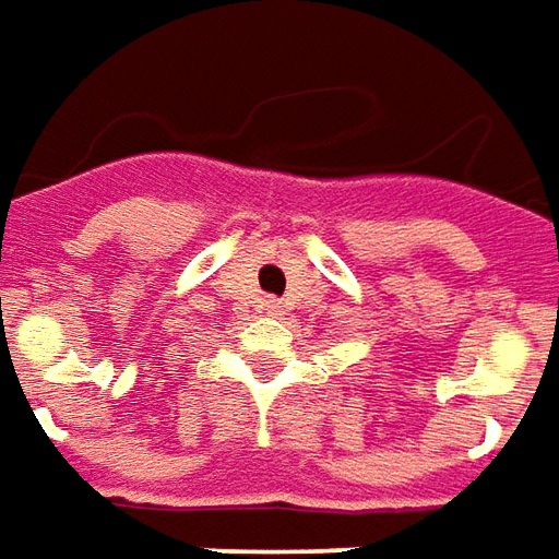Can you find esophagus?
Returning a JSON list of instances; mask_svg holds the SVG:
<instances>
[{
	"mask_svg": "<svg viewBox=\"0 0 559 559\" xmlns=\"http://www.w3.org/2000/svg\"><path fill=\"white\" fill-rule=\"evenodd\" d=\"M264 310L276 316V312H280V304H276V300H264Z\"/></svg>",
	"mask_w": 559,
	"mask_h": 559,
	"instance_id": "obj_1",
	"label": "esophagus"
}]
</instances>
